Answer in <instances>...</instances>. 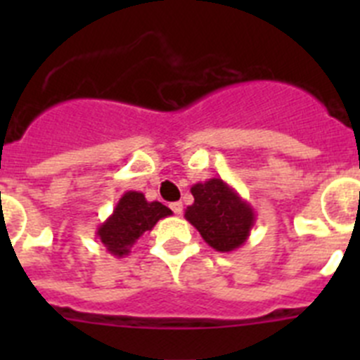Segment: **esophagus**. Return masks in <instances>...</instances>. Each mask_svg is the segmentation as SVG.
<instances>
[{
	"instance_id": "obj_1",
	"label": "esophagus",
	"mask_w": 360,
	"mask_h": 360,
	"mask_svg": "<svg viewBox=\"0 0 360 360\" xmlns=\"http://www.w3.org/2000/svg\"><path fill=\"white\" fill-rule=\"evenodd\" d=\"M171 209H173V212L174 214H182V209H184V205H182V202H173L169 205Z\"/></svg>"
}]
</instances>
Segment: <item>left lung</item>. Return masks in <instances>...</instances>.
<instances>
[{
  "instance_id": "8db88e82",
  "label": "left lung",
  "mask_w": 360,
  "mask_h": 360,
  "mask_svg": "<svg viewBox=\"0 0 360 360\" xmlns=\"http://www.w3.org/2000/svg\"><path fill=\"white\" fill-rule=\"evenodd\" d=\"M195 196L184 218L189 221L203 241L218 252H232L249 240L256 224V212L234 187L221 178H209L191 187Z\"/></svg>"
}]
</instances>
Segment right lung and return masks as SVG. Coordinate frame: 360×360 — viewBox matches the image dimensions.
I'll return each mask as SVG.
<instances>
[{"mask_svg":"<svg viewBox=\"0 0 360 360\" xmlns=\"http://www.w3.org/2000/svg\"><path fill=\"white\" fill-rule=\"evenodd\" d=\"M171 214L173 211L164 203L148 202L144 193L126 191L95 234L111 256L124 257L131 252V247L144 232L151 231L158 219Z\"/></svg>","mask_w":360,"mask_h":360,"instance_id":"obj_1","label":"right lung"}]
</instances>
